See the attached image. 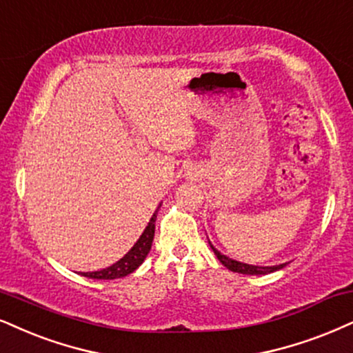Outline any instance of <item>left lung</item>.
Masks as SVG:
<instances>
[{"mask_svg": "<svg viewBox=\"0 0 353 353\" xmlns=\"http://www.w3.org/2000/svg\"><path fill=\"white\" fill-rule=\"evenodd\" d=\"M212 252H214L217 260H219L221 263L224 265L225 268H229L230 272H236V273H242V275H267V273H272V272H276V270H281L283 267H286V263H281V265H273V267H256V265H249V263H242V262H237V260H232L229 259V256H225L221 254L219 250H216L214 247H212V243L210 242Z\"/></svg>", "mask_w": 353, "mask_h": 353, "instance_id": "left-lung-1", "label": "left lung"}]
</instances>
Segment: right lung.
<instances>
[{
	"instance_id": "add662e5",
	"label": "right lung",
	"mask_w": 353,
	"mask_h": 353,
	"mask_svg": "<svg viewBox=\"0 0 353 353\" xmlns=\"http://www.w3.org/2000/svg\"><path fill=\"white\" fill-rule=\"evenodd\" d=\"M159 208H157L154 216L150 217L149 224H147V228L142 232V236L139 237V241L134 243L132 249H130L123 259L117 260V262L114 265H111V267L99 270V272H86V273H81V275L94 278V280H114V278L128 276L129 273H132L134 270L141 267L143 260H145L147 254L150 252L152 241H154L155 219H157V212H159Z\"/></svg>"
}]
</instances>
